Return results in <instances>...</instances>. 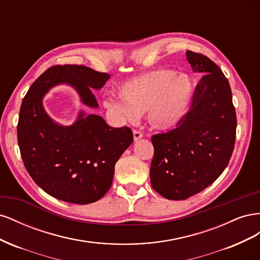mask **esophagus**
Here are the masks:
<instances>
[{"instance_id": "obj_1", "label": "esophagus", "mask_w": 260, "mask_h": 260, "mask_svg": "<svg viewBox=\"0 0 260 260\" xmlns=\"http://www.w3.org/2000/svg\"><path fill=\"white\" fill-rule=\"evenodd\" d=\"M143 138V133L140 132L138 130H133V139H135V141H139Z\"/></svg>"}]
</instances>
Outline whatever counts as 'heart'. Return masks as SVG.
<instances>
[{"mask_svg": "<svg viewBox=\"0 0 260 260\" xmlns=\"http://www.w3.org/2000/svg\"><path fill=\"white\" fill-rule=\"evenodd\" d=\"M194 89V81L188 75L162 68L123 82L117 91L122 102L108 100L104 105L130 122H136L146 113L153 128L169 130L186 116Z\"/></svg>", "mask_w": 260, "mask_h": 260, "instance_id": "1", "label": "heart"}]
</instances>
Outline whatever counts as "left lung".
I'll return each instance as SVG.
<instances>
[{
  "instance_id": "8db88e82",
  "label": "left lung",
  "mask_w": 260,
  "mask_h": 260,
  "mask_svg": "<svg viewBox=\"0 0 260 260\" xmlns=\"http://www.w3.org/2000/svg\"><path fill=\"white\" fill-rule=\"evenodd\" d=\"M194 73L204 76L190 111L177 128L152 137L149 170L154 190L167 200H185L209 186L229 164L237 116L229 81L214 61L186 51Z\"/></svg>"
}]
</instances>
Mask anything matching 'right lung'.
I'll list each match as a JSON object with an SVG mask.
<instances>
[{"instance_id": "1", "label": "right lung", "mask_w": 260, "mask_h": 260, "mask_svg": "<svg viewBox=\"0 0 260 260\" xmlns=\"http://www.w3.org/2000/svg\"><path fill=\"white\" fill-rule=\"evenodd\" d=\"M109 78L84 66H54L22 100L17 125L22 160L35 182L55 199L84 205L103 198L133 135L130 128H113L103 117L83 109L73 124L58 123L46 113L43 99L55 86L69 85L83 105L98 108L92 90L103 88Z\"/></svg>"}]
</instances>
